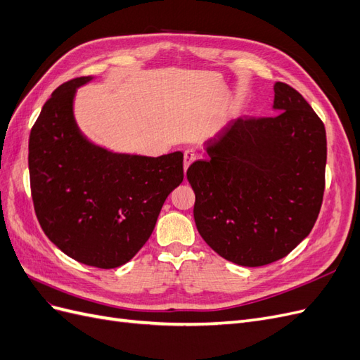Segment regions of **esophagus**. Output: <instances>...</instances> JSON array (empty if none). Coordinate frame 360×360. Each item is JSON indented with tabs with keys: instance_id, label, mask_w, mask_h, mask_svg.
I'll return each instance as SVG.
<instances>
[{
	"instance_id": "1",
	"label": "esophagus",
	"mask_w": 360,
	"mask_h": 360,
	"mask_svg": "<svg viewBox=\"0 0 360 360\" xmlns=\"http://www.w3.org/2000/svg\"><path fill=\"white\" fill-rule=\"evenodd\" d=\"M197 151L195 150H186L184 151V169H188L191 163L197 159Z\"/></svg>"
}]
</instances>
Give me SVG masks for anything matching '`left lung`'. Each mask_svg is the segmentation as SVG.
I'll use <instances>...</instances> for the list:
<instances>
[{"instance_id": "left-lung-1", "label": "left lung", "mask_w": 360, "mask_h": 360, "mask_svg": "<svg viewBox=\"0 0 360 360\" xmlns=\"http://www.w3.org/2000/svg\"><path fill=\"white\" fill-rule=\"evenodd\" d=\"M271 117H246L188 168L198 233L238 266L284 258L317 221L328 158L326 129L303 96L276 82Z\"/></svg>"}]
</instances>
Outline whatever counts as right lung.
I'll list each match as a JSON object with an SVG mask.
<instances>
[{
  "label": "right lung",
  "instance_id": "1",
  "mask_svg": "<svg viewBox=\"0 0 360 360\" xmlns=\"http://www.w3.org/2000/svg\"><path fill=\"white\" fill-rule=\"evenodd\" d=\"M81 76L61 84L30 134L31 197L43 233L64 254L97 269L132 259L183 181V153L115 155L86 141L73 118Z\"/></svg>",
  "mask_w": 360,
  "mask_h": 360
}]
</instances>
